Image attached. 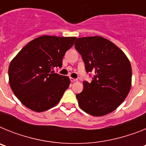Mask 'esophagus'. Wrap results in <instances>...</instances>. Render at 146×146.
<instances>
[{
    "instance_id": "1",
    "label": "esophagus",
    "mask_w": 146,
    "mask_h": 146,
    "mask_svg": "<svg viewBox=\"0 0 146 146\" xmlns=\"http://www.w3.org/2000/svg\"><path fill=\"white\" fill-rule=\"evenodd\" d=\"M70 80L72 82H77V80L74 79V78H72V77H70Z\"/></svg>"
}]
</instances>
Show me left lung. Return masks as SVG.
Segmentation results:
<instances>
[{
    "label": "left lung",
    "instance_id": "left-lung-1",
    "mask_svg": "<svg viewBox=\"0 0 146 146\" xmlns=\"http://www.w3.org/2000/svg\"><path fill=\"white\" fill-rule=\"evenodd\" d=\"M74 47L82 55L87 72H94L91 82H83L76 95L81 109L93 116L114 111L129 93L131 66L124 52L102 36L78 38Z\"/></svg>",
    "mask_w": 146,
    "mask_h": 146
}]
</instances>
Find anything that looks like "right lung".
Masks as SVG:
<instances>
[{
    "mask_svg": "<svg viewBox=\"0 0 146 146\" xmlns=\"http://www.w3.org/2000/svg\"><path fill=\"white\" fill-rule=\"evenodd\" d=\"M75 39L42 36L27 44L12 59L9 67V85L26 108L39 113L60 102L70 80L52 70L62 66L63 58Z\"/></svg>",
    "mask_w": 146,
    "mask_h": 146,
    "instance_id": "add662e5",
    "label": "right lung"
}]
</instances>
